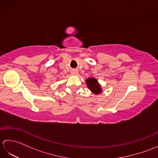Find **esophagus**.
Here are the masks:
<instances>
[{"label": "esophagus", "instance_id": "esophagus-1", "mask_svg": "<svg viewBox=\"0 0 158 158\" xmlns=\"http://www.w3.org/2000/svg\"><path fill=\"white\" fill-rule=\"evenodd\" d=\"M70 73H71V74H72V75H78V70H76V69H73L71 71H70Z\"/></svg>", "mask_w": 158, "mask_h": 158}]
</instances>
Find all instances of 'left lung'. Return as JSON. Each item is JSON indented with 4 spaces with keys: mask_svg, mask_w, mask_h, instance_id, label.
Wrapping results in <instances>:
<instances>
[{
    "mask_svg": "<svg viewBox=\"0 0 158 158\" xmlns=\"http://www.w3.org/2000/svg\"><path fill=\"white\" fill-rule=\"evenodd\" d=\"M86 84L88 85L89 89L92 93L95 94H98L102 92V88L100 87V85L98 83L97 79L93 77H90L86 79Z\"/></svg>",
    "mask_w": 158,
    "mask_h": 158,
    "instance_id": "1",
    "label": "left lung"
}]
</instances>
